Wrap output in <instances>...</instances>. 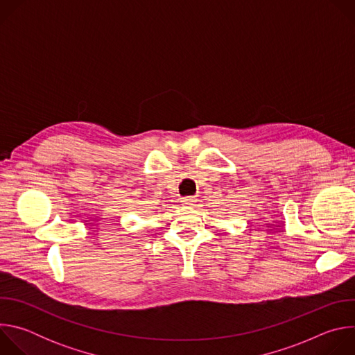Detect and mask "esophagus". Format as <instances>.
<instances>
[{
    "label": "esophagus",
    "instance_id": "34e87169",
    "mask_svg": "<svg viewBox=\"0 0 355 355\" xmlns=\"http://www.w3.org/2000/svg\"><path fill=\"white\" fill-rule=\"evenodd\" d=\"M181 202H182V204L184 205H193L195 204V202H196V196H185V198H182L181 199Z\"/></svg>",
    "mask_w": 355,
    "mask_h": 355
}]
</instances>
